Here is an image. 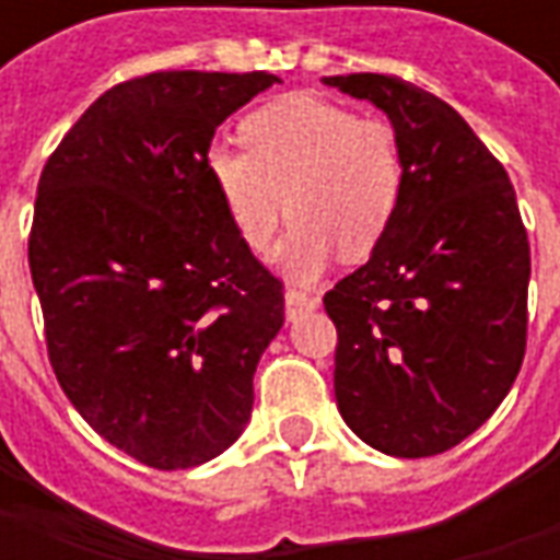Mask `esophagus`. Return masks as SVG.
Masks as SVG:
<instances>
[{
    "label": "esophagus",
    "instance_id": "esophagus-1",
    "mask_svg": "<svg viewBox=\"0 0 560 560\" xmlns=\"http://www.w3.org/2000/svg\"><path fill=\"white\" fill-rule=\"evenodd\" d=\"M317 296H312V293L305 291H296V288H291V291L284 293V312H288V317L291 320H296L300 315H305V312H312V308H317Z\"/></svg>",
    "mask_w": 560,
    "mask_h": 560
}]
</instances>
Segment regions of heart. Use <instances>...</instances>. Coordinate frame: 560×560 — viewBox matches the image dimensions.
<instances>
[{
    "instance_id": "heart-1",
    "label": "heart",
    "mask_w": 560,
    "mask_h": 560,
    "mask_svg": "<svg viewBox=\"0 0 560 560\" xmlns=\"http://www.w3.org/2000/svg\"><path fill=\"white\" fill-rule=\"evenodd\" d=\"M240 131L245 149L209 143L203 171L245 248L267 255L284 207L293 228L281 264L300 281L317 279L339 245L363 257L384 240L405 195L393 126L317 95H284L252 110Z\"/></svg>"
}]
</instances>
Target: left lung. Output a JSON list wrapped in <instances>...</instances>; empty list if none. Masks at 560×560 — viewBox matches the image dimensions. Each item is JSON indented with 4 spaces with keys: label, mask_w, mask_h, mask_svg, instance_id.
I'll return each instance as SVG.
<instances>
[{
    "label": "left lung",
    "mask_w": 560,
    "mask_h": 560,
    "mask_svg": "<svg viewBox=\"0 0 560 560\" xmlns=\"http://www.w3.org/2000/svg\"><path fill=\"white\" fill-rule=\"evenodd\" d=\"M324 83L381 107L405 152L389 231L324 293L339 413L387 456H438L492 417L522 369L528 231L504 164L438 95L393 74Z\"/></svg>",
    "instance_id": "left-lung-1"
}]
</instances>
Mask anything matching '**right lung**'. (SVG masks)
<instances>
[{
    "mask_svg": "<svg viewBox=\"0 0 560 560\" xmlns=\"http://www.w3.org/2000/svg\"><path fill=\"white\" fill-rule=\"evenodd\" d=\"M269 71L116 83L47 159L32 284L59 387L149 468L203 465L243 434L284 284L233 233L203 171L215 128Z\"/></svg>",
    "mask_w": 560,
    "mask_h": 560,
    "instance_id": "obj_1",
    "label": "right lung"
}]
</instances>
